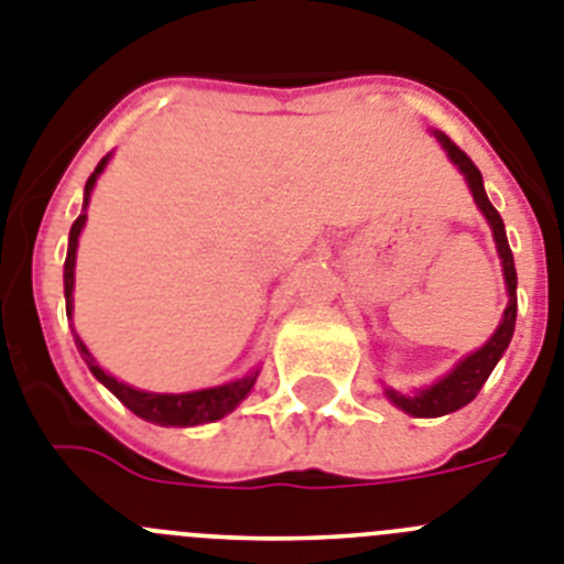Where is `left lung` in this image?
I'll return each instance as SVG.
<instances>
[{
	"mask_svg": "<svg viewBox=\"0 0 564 564\" xmlns=\"http://www.w3.org/2000/svg\"><path fill=\"white\" fill-rule=\"evenodd\" d=\"M431 135L437 139V144L443 147L445 155L452 159V164L465 175V184H468V189H471L474 204L479 207V213L486 215L488 227H491L494 243H497V254H499V261H502L508 306L506 312H502V321H499V326L494 329V335L488 337L477 351L465 355L459 364H454V369L448 371V375H443L440 380L425 386V389L411 391V394L386 389V398L398 405L400 411L411 414V417H443V414H452V411L471 403V400L479 394V389L486 386L494 366L499 364V357L506 355L508 343H511L513 337V326H517V267H513V254H511V247H508L506 224H502L499 213L494 209L491 200H488L486 187H482V173L474 166V161L468 159V155H465L463 150L448 139V135L440 133V130H431Z\"/></svg>",
	"mask_w": 564,
	"mask_h": 564,
	"instance_id": "left-lung-1",
	"label": "left lung"
}]
</instances>
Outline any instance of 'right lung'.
<instances>
[{
    "label": "right lung",
    "mask_w": 564,
    "mask_h": 564,
    "mask_svg": "<svg viewBox=\"0 0 564 564\" xmlns=\"http://www.w3.org/2000/svg\"><path fill=\"white\" fill-rule=\"evenodd\" d=\"M112 153H107L99 161V166L93 170V175L85 184V204H82V215L70 227V238H67V258H65V303H67V317H73V283H76V249H78V235L85 229L87 221V204H90L93 187L99 175L105 173L107 161ZM73 340H76L78 355L85 357L87 369L93 371V377L99 380L105 389H110L127 409L139 414L141 420L155 425H175V429H187V425H200V423H215V420L227 417L229 411H235L238 405L247 400V394L252 391L254 380L261 375V369H252L249 375L235 377L224 386H213V389H198V391H181V394H161V391H144L135 389V386H127L124 380L112 377L110 371L101 369L96 364V357L90 355V349L85 346V340L73 332Z\"/></svg>",
    "instance_id": "obj_1"
}]
</instances>
